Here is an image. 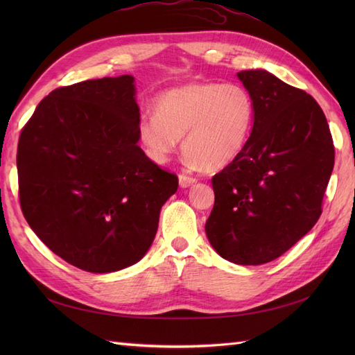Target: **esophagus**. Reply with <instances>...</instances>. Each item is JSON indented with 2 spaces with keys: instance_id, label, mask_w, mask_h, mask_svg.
I'll return each mask as SVG.
<instances>
[{
  "instance_id": "34e87169",
  "label": "esophagus",
  "mask_w": 355,
  "mask_h": 355,
  "mask_svg": "<svg viewBox=\"0 0 355 355\" xmlns=\"http://www.w3.org/2000/svg\"><path fill=\"white\" fill-rule=\"evenodd\" d=\"M194 182H196V179L192 178V176H189V175H185V173H180L179 175V185L182 188H188V187H191L192 184H194Z\"/></svg>"
}]
</instances>
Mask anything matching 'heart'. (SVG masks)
<instances>
[{
    "instance_id": "obj_1",
    "label": "heart",
    "mask_w": 355,
    "mask_h": 355,
    "mask_svg": "<svg viewBox=\"0 0 355 355\" xmlns=\"http://www.w3.org/2000/svg\"><path fill=\"white\" fill-rule=\"evenodd\" d=\"M253 116L252 96L243 85L198 81L161 94L155 116H144L137 133L157 163H164L184 137L191 164L219 170L240 154Z\"/></svg>"
}]
</instances>
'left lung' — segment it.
Masks as SVG:
<instances>
[{
  "label": "left lung",
  "mask_w": 355,
  "mask_h": 355,
  "mask_svg": "<svg viewBox=\"0 0 355 355\" xmlns=\"http://www.w3.org/2000/svg\"><path fill=\"white\" fill-rule=\"evenodd\" d=\"M237 75L252 96L253 128L240 154L211 178L206 234L223 259L261 265L317 223L335 146L313 96L262 69Z\"/></svg>",
  "instance_id": "obj_1"
}]
</instances>
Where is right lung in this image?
I'll return each mask as SVG.
<instances>
[{
  "mask_svg": "<svg viewBox=\"0 0 355 355\" xmlns=\"http://www.w3.org/2000/svg\"><path fill=\"white\" fill-rule=\"evenodd\" d=\"M135 78L53 90L20 132L19 198L38 239L80 270L105 274L141 261L179 180L137 145Z\"/></svg>",
  "mask_w": 355,
  "mask_h": 355,
  "instance_id": "right-lung-1",
  "label": "right lung"
}]
</instances>
